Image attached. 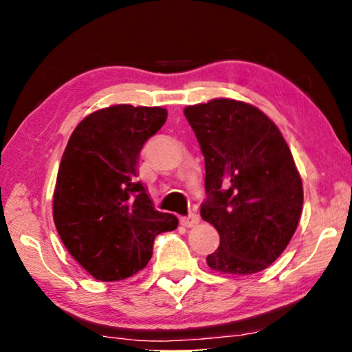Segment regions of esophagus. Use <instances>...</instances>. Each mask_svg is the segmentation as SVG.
Segmentation results:
<instances>
[{"mask_svg": "<svg viewBox=\"0 0 352 352\" xmlns=\"http://www.w3.org/2000/svg\"><path fill=\"white\" fill-rule=\"evenodd\" d=\"M199 221H200L199 219V214L190 213V214H187V216H182L181 224L186 226V228H194V226L199 224Z\"/></svg>", "mask_w": 352, "mask_h": 352, "instance_id": "34e87169", "label": "esophagus"}]
</instances>
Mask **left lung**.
<instances>
[{"mask_svg":"<svg viewBox=\"0 0 352 352\" xmlns=\"http://www.w3.org/2000/svg\"><path fill=\"white\" fill-rule=\"evenodd\" d=\"M205 157L200 214L219 234L213 271L254 274L283 253L302 210V184L282 133L261 110L234 99L184 109Z\"/></svg>","mask_w":352,"mask_h":352,"instance_id":"obj_1","label":"left lung"}]
</instances>
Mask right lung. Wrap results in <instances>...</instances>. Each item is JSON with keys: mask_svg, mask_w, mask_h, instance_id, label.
<instances>
[{"mask_svg": "<svg viewBox=\"0 0 352 352\" xmlns=\"http://www.w3.org/2000/svg\"><path fill=\"white\" fill-rule=\"evenodd\" d=\"M162 107L128 104L98 110L72 133L57 173L52 216L62 243L102 282L147 266L158 234L177 218L153 208L138 181L141 148L166 122Z\"/></svg>", "mask_w": 352, "mask_h": 352, "instance_id": "1", "label": "right lung"}]
</instances>
